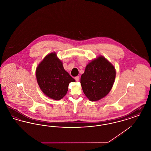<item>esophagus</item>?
Listing matches in <instances>:
<instances>
[{
  "label": "esophagus",
  "instance_id": "obj_1",
  "mask_svg": "<svg viewBox=\"0 0 151 151\" xmlns=\"http://www.w3.org/2000/svg\"><path fill=\"white\" fill-rule=\"evenodd\" d=\"M79 79H80V77H79V76H76V77L75 78V80H76V81H79Z\"/></svg>",
  "mask_w": 151,
  "mask_h": 151
}]
</instances>
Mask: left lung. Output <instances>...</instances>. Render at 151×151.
Returning <instances> with one entry per match:
<instances>
[{
	"label": "left lung",
	"instance_id": "left-lung-1",
	"mask_svg": "<svg viewBox=\"0 0 151 151\" xmlns=\"http://www.w3.org/2000/svg\"><path fill=\"white\" fill-rule=\"evenodd\" d=\"M115 73L114 66L103 57L87 65L80 83L88 99L95 101L105 97L113 87Z\"/></svg>",
	"mask_w": 151,
	"mask_h": 151
}]
</instances>
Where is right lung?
Returning <instances> with one entry per match:
<instances>
[{
    "mask_svg": "<svg viewBox=\"0 0 151 151\" xmlns=\"http://www.w3.org/2000/svg\"><path fill=\"white\" fill-rule=\"evenodd\" d=\"M36 78L43 93L55 100L62 99L68 91L70 83L75 81L65 71L55 52L47 55L38 65Z\"/></svg>",
    "mask_w": 151,
    "mask_h": 151,
    "instance_id": "add662e5",
    "label": "right lung"
}]
</instances>
